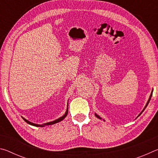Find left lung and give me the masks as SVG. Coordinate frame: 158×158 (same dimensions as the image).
Wrapping results in <instances>:
<instances>
[{"label": "left lung", "instance_id": "1", "mask_svg": "<svg viewBox=\"0 0 158 158\" xmlns=\"http://www.w3.org/2000/svg\"><path fill=\"white\" fill-rule=\"evenodd\" d=\"M152 95H153V90H152V92H151V95H150V98H149V99H148V102H147V103H146V106H145V107H144V108H143V110H142V111H141V113L139 114V116H140V115H141V114H142V112H143V111H144V109H145L146 108V106H148V103H149V102H150V100H151V96H152ZM95 116H96V117H97V118H99V119H102V118H101L100 116H98V115L97 114H95ZM138 116H137V117H138ZM104 121H105V120H104Z\"/></svg>", "mask_w": 158, "mask_h": 158}]
</instances>
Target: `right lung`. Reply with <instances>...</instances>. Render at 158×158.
Returning a JSON list of instances; mask_svg holds the SVG:
<instances>
[{
    "label": "right lung",
    "mask_w": 158,
    "mask_h": 158,
    "mask_svg": "<svg viewBox=\"0 0 158 158\" xmlns=\"http://www.w3.org/2000/svg\"><path fill=\"white\" fill-rule=\"evenodd\" d=\"M68 109H67V110H66V111H65V114H64L63 116L60 117L59 118L55 120V121H52V122H49V123H44V124H42V125H38V124L33 123H31V122H30V121H28V120L25 119L24 118H23V117H22V118H23V119L24 120V121H25L26 123H27L30 124V125H33V126H35V127H44V126H47V125H53V124L57 123L60 122V121H63V120L64 118H65L67 116V115H68Z\"/></svg>",
    "instance_id": "1"
}]
</instances>
